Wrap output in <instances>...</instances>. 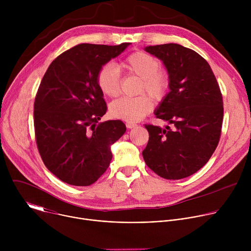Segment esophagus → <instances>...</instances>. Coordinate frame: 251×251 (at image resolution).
I'll use <instances>...</instances> for the list:
<instances>
[{
    "label": "esophagus",
    "mask_w": 251,
    "mask_h": 251,
    "mask_svg": "<svg viewBox=\"0 0 251 251\" xmlns=\"http://www.w3.org/2000/svg\"><path fill=\"white\" fill-rule=\"evenodd\" d=\"M136 126H137V124H135V123H133V122H128V123H126V127H127L128 129L135 128Z\"/></svg>",
    "instance_id": "34e87169"
}]
</instances>
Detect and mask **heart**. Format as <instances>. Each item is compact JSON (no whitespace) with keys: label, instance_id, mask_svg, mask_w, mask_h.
Here are the masks:
<instances>
[{"label":"heart","instance_id":"b5f03b06","mask_svg":"<svg viewBox=\"0 0 251 251\" xmlns=\"http://www.w3.org/2000/svg\"><path fill=\"white\" fill-rule=\"evenodd\" d=\"M121 67L128 74L141 78L139 92L145 91L155 99H161L169 86V75L160 69V61L144 51H135L128 55ZM97 83L106 96L114 97L120 92V75L118 69L111 63L101 67L97 75ZM152 109V101L146 95L120 97L109 105V112L114 118L129 122L141 120Z\"/></svg>","mask_w":251,"mask_h":251}]
</instances>
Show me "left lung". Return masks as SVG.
<instances>
[{"instance_id": "1", "label": "left lung", "mask_w": 251, "mask_h": 251, "mask_svg": "<svg viewBox=\"0 0 251 251\" xmlns=\"http://www.w3.org/2000/svg\"><path fill=\"white\" fill-rule=\"evenodd\" d=\"M162 60L170 91L154 111L172 125H145L149 141L142 155L147 166L167 180L187 177L209 160L218 147L224 119L219 83L207 61L176 44L144 49Z\"/></svg>"}]
</instances>
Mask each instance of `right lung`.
I'll return each mask as SVG.
<instances>
[{
	"label": "right lung",
	"instance_id": "add662e5",
	"mask_svg": "<svg viewBox=\"0 0 251 251\" xmlns=\"http://www.w3.org/2000/svg\"><path fill=\"white\" fill-rule=\"evenodd\" d=\"M130 45L75 46L43 77L33 106L37 145L46 167L68 185L95 183L109 167L111 145L126 132L121 120L97 124L107 110L97 75Z\"/></svg>",
	"mask_w": 251,
	"mask_h": 251
}]
</instances>
